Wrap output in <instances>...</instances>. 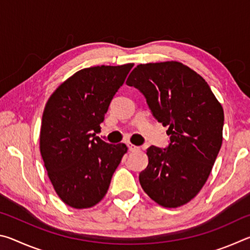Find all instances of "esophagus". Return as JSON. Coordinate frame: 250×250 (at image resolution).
<instances>
[{
    "mask_svg": "<svg viewBox=\"0 0 250 250\" xmlns=\"http://www.w3.org/2000/svg\"><path fill=\"white\" fill-rule=\"evenodd\" d=\"M128 147L130 151H138L139 150V146H135L133 145H128Z\"/></svg>",
    "mask_w": 250,
    "mask_h": 250,
    "instance_id": "esophagus-1",
    "label": "esophagus"
}]
</instances>
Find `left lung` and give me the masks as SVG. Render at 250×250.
Returning <instances> with one entry per match:
<instances>
[{"label": "left lung", "instance_id": "1", "mask_svg": "<svg viewBox=\"0 0 250 250\" xmlns=\"http://www.w3.org/2000/svg\"><path fill=\"white\" fill-rule=\"evenodd\" d=\"M126 84L145 95L170 135L167 149L146 150L149 164L139 175L143 191L163 207L184 205L206 183L221 150L222 104L205 79L179 62L138 65Z\"/></svg>", "mask_w": 250, "mask_h": 250}]
</instances>
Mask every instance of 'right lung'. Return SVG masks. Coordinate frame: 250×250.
Returning a JSON list of instances; mask_svg holds the SVG:
<instances>
[{
  "label": "right lung",
  "instance_id": "right-lung-1",
  "mask_svg": "<svg viewBox=\"0 0 250 250\" xmlns=\"http://www.w3.org/2000/svg\"><path fill=\"white\" fill-rule=\"evenodd\" d=\"M133 64L83 68L65 80L45 105L40 149L55 192L73 208L103 200L128 150L96 137L109 104Z\"/></svg>",
  "mask_w": 250,
  "mask_h": 250
}]
</instances>
